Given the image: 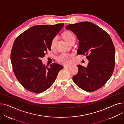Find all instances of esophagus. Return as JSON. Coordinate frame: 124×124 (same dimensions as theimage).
<instances>
[{"label": "esophagus", "mask_w": 124, "mask_h": 124, "mask_svg": "<svg viewBox=\"0 0 124 124\" xmlns=\"http://www.w3.org/2000/svg\"><path fill=\"white\" fill-rule=\"evenodd\" d=\"M70 66V65H64V68H68Z\"/></svg>", "instance_id": "34e87169"}]
</instances>
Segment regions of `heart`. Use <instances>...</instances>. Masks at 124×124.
Segmentation results:
<instances>
[{
  "mask_svg": "<svg viewBox=\"0 0 124 124\" xmlns=\"http://www.w3.org/2000/svg\"><path fill=\"white\" fill-rule=\"evenodd\" d=\"M63 36L65 40L69 42V41L73 38L75 37V36L70 31H65L63 34ZM57 41V37H54L51 41V47H53L56 42ZM71 55L67 53H62L58 56L57 57V60L59 63L62 64H68L71 61Z\"/></svg>",
  "mask_w": 124,
  "mask_h": 124,
  "instance_id": "1",
  "label": "heart"
}]
</instances>
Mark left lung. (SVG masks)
<instances>
[{"label":"left lung","instance_id":"obj_1","mask_svg":"<svg viewBox=\"0 0 124 124\" xmlns=\"http://www.w3.org/2000/svg\"><path fill=\"white\" fill-rule=\"evenodd\" d=\"M66 29L74 33L79 40L78 55H87V67L77 65L79 71L73 80L79 88L91 92L103 86L113 73L115 49L110 36L94 23L81 22L68 25Z\"/></svg>","mask_w":124,"mask_h":124}]
</instances>
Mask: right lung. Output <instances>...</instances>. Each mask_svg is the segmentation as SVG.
Listing matches in <instances>:
<instances>
[{"instance_id": "right-lung-1", "label": "right lung", "mask_w": 124, "mask_h": 124, "mask_svg": "<svg viewBox=\"0 0 124 124\" xmlns=\"http://www.w3.org/2000/svg\"><path fill=\"white\" fill-rule=\"evenodd\" d=\"M64 23L53 25H38L24 31L14 41L11 52L13 71L21 85L35 93H42L55 81L63 68L53 63L46 66L41 60L48 50H51V43Z\"/></svg>"}]
</instances>
